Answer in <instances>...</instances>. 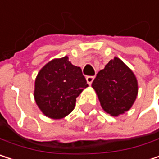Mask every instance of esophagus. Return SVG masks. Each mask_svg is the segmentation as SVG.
Instances as JSON below:
<instances>
[{
    "label": "esophagus",
    "mask_w": 159,
    "mask_h": 159,
    "mask_svg": "<svg viewBox=\"0 0 159 159\" xmlns=\"http://www.w3.org/2000/svg\"><path fill=\"white\" fill-rule=\"evenodd\" d=\"M94 78H95L94 76H87V77H86V82H87V84H88L89 85H90V84H92V82L94 81Z\"/></svg>",
    "instance_id": "esophagus-1"
}]
</instances>
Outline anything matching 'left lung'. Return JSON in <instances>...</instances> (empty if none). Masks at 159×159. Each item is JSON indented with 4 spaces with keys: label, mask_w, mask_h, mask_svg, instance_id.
Listing matches in <instances>:
<instances>
[{
    "label": "left lung",
    "mask_w": 159,
    "mask_h": 159,
    "mask_svg": "<svg viewBox=\"0 0 159 159\" xmlns=\"http://www.w3.org/2000/svg\"><path fill=\"white\" fill-rule=\"evenodd\" d=\"M103 111L117 117L128 111L138 94V82L134 72L118 57H114L92 83Z\"/></svg>",
    "instance_id": "obj_1"
}]
</instances>
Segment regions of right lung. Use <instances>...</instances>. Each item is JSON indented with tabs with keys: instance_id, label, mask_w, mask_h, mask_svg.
<instances>
[{
	"instance_id": "right-lung-1",
	"label": "right lung",
	"mask_w": 159,
	"mask_h": 159,
	"mask_svg": "<svg viewBox=\"0 0 159 159\" xmlns=\"http://www.w3.org/2000/svg\"><path fill=\"white\" fill-rule=\"evenodd\" d=\"M87 86L81 68L64 56L51 60L40 69L35 80L34 98L45 116L59 120L74 111L76 98Z\"/></svg>"
}]
</instances>
